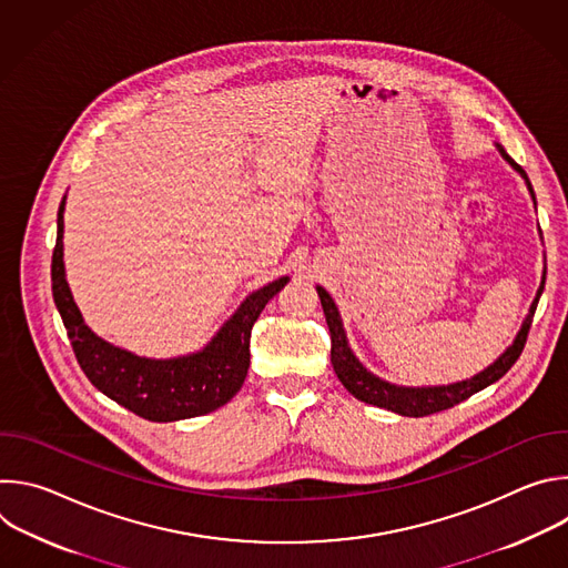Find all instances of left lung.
I'll list each match as a JSON object with an SVG mask.
<instances>
[{
    "label": "left lung",
    "instance_id": "obj_1",
    "mask_svg": "<svg viewBox=\"0 0 568 568\" xmlns=\"http://www.w3.org/2000/svg\"><path fill=\"white\" fill-rule=\"evenodd\" d=\"M497 148H499V152L504 154V159L508 161V164L515 171H519L524 175V180L528 182L526 171L504 150V145H497ZM528 189L532 193L530 182H528ZM316 292H318V298H321V305H323V314H326L328 328H331V344H333L331 346V362H333V368H335L339 382L357 399H362L366 404H375V407L388 409V412L399 414V416L425 418V416L452 409L454 404L467 399L469 395L478 393L480 388L490 386L493 382L501 379L513 368V364L519 359V355H521V351L526 346V339H528V333H530V318H532V314L537 310V301H539V296L544 292V281H541V285L537 290V296H535L532 305H530V316L524 321V326H521L515 344L493 366H488L483 373L474 375L471 379L456 382V384H449V386H432V388H404V386H395V384H388V382L371 375L355 359V355L348 348V342H346V335H344V328H342V318H339V312H337L331 294L323 290V287H316Z\"/></svg>",
    "mask_w": 568,
    "mask_h": 568
}]
</instances>
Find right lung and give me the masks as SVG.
Instances as JSON below:
<instances>
[{"mask_svg":"<svg viewBox=\"0 0 568 568\" xmlns=\"http://www.w3.org/2000/svg\"><path fill=\"white\" fill-rule=\"evenodd\" d=\"M62 213L64 200L58 209L51 290L73 355L88 379L121 407L152 423L186 420L220 409L245 382L252 328L267 301L285 287L287 276L254 292L204 351L178 359L136 357L97 337L80 316L64 281Z\"/></svg>","mask_w":568,"mask_h":568,"instance_id":"obj_1","label":"right lung"}]
</instances>
